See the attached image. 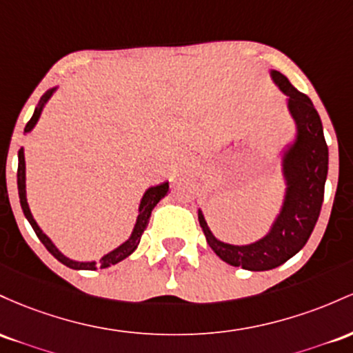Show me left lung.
Instances as JSON below:
<instances>
[{"label": "left lung", "instance_id": "obj_1", "mask_svg": "<svg viewBox=\"0 0 353 353\" xmlns=\"http://www.w3.org/2000/svg\"><path fill=\"white\" fill-rule=\"evenodd\" d=\"M270 77L287 97L288 112L296 128L295 140L283 150L282 173L287 188L270 232L248 245L225 243L213 235L198 210V221L210 248L232 267L252 272L280 267L305 247L322 210L328 173V146L314 103L280 71L272 70Z\"/></svg>", "mask_w": 353, "mask_h": 353}]
</instances>
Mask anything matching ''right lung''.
<instances>
[{"mask_svg":"<svg viewBox=\"0 0 353 353\" xmlns=\"http://www.w3.org/2000/svg\"><path fill=\"white\" fill-rule=\"evenodd\" d=\"M58 86H54V88H51L46 91L45 94L41 97V100H39L38 106L34 108V113L33 117H31V120L26 123V128H25V133H30L31 130L34 128V125L38 123L39 117H41V112L43 108H45V105L48 103V100L51 97H53V93L57 91ZM168 181H165V183H160L157 185V187H150L148 190L145 192L143 198H141L140 201V207H138V216H137V223H134V228L132 232V235H130V239L123 241V243L120 245V247H117L114 250H112L110 253H106V255H103L98 262H77V260H71L68 259L66 255H63L61 252L58 250L57 245L51 241L48 236L43 233V230L38 227L37 220L33 219V215H31V210H30V205H28V200H26V165H25V150L19 148L18 152V195H19V203H21V208H23V213H25L26 220L30 221V225L33 227L34 233H37V236L41 241L43 245L46 247V250H48L51 255L54 256V259L58 260V262H61L63 265H66V267L73 268V270H97V268H106V267H112V265H117L118 262H121V260H125L126 256H130L132 253L137 250L138 243H140V239L141 235H143L146 225H148L150 221V216H152V212L153 208L157 207L158 201L163 198L166 193H168Z\"/></svg>","mask_w":353,"mask_h":353,"instance_id":"obj_1","label":"right lung"}]
</instances>
